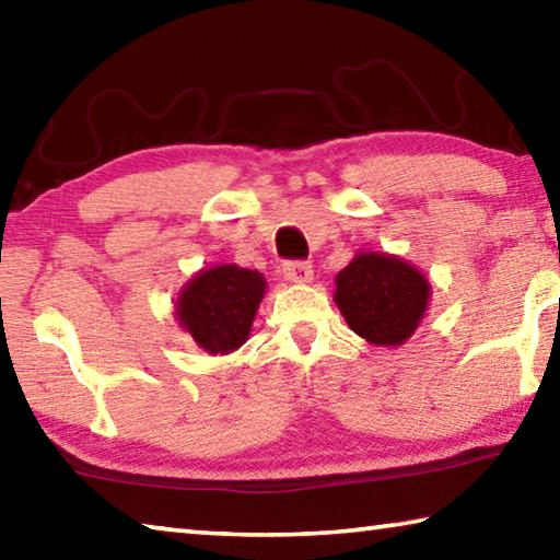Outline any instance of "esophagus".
Segmentation results:
<instances>
[{
    "label": "esophagus",
    "instance_id": "34e87169",
    "mask_svg": "<svg viewBox=\"0 0 560 560\" xmlns=\"http://www.w3.org/2000/svg\"><path fill=\"white\" fill-rule=\"evenodd\" d=\"M283 279L293 281V283H306L314 277V267H311V261H301V259H293V261H283Z\"/></svg>",
    "mask_w": 560,
    "mask_h": 560
}]
</instances>
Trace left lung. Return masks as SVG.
<instances>
[{
  "label": "left lung",
  "instance_id": "obj_1",
  "mask_svg": "<svg viewBox=\"0 0 560 560\" xmlns=\"http://www.w3.org/2000/svg\"><path fill=\"white\" fill-rule=\"evenodd\" d=\"M430 283L390 254H358L336 279V303L348 326L377 346H400L428 308Z\"/></svg>",
  "mask_w": 560,
  "mask_h": 560
}]
</instances>
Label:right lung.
Listing matches in <instances>:
<instances>
[{
    "label": "right lung",
    "mask_w": 560,
    "mask_h": 560,
    "mask_svg": "<svg viewBox=\"0 0 560 560\" xmlns=\"http://www.w3.org/2000/svg\"><path fill=\"white\" fill-rule=\"evenodd\" d=\"M267 281L234 264L200 271L177 299V318L207 353H230L252 330Z\"/></svg>",
    "instance_id": "1"
}]
</instances>
